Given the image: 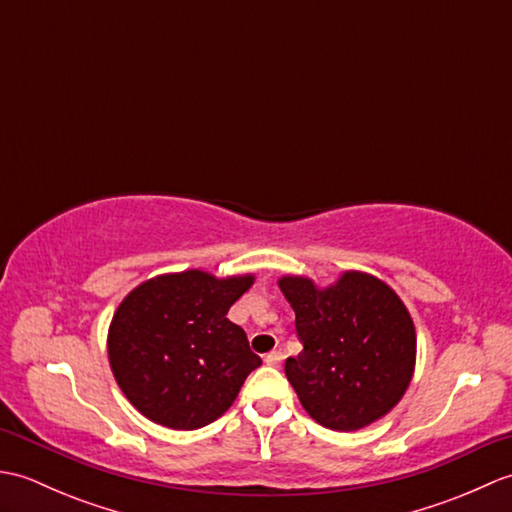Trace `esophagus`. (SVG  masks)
<instances>
[{"mask_svg": "<svg viewBox=\"0 0 512 512\" xmlns=\"http://www.w3.org/2000/svg\"><path fill=\"white\" fill-rule=\"evenodd\" d=\"M264 361H266L268 365H279L281 361H284V354H281L279 350H273V352H268V354L264 356Z\"/></svg>", "mask_w": 512, "mask_h": 512, "instance_id": "esophagus-1", "label": "esophagus"}]
</instances>
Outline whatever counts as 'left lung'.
I'll list each match as a JSON object with an SVG mask.
<instances>
[{"instance_id":"1","label":"left lung","mask_w":512,"mask_h":512,"mask_svg":"<svg viewBox=\"0 0 512 512\" xmlns=\"http://www.w3.org/2000/svg\"><path fill=\"white\" fill-rule=\"evenodd\" d=\"M279 288L303 345L286 358V376L310 418L356 431L394 409L416 365V328L396 292L358 270L328 288L290 275Z\"/></svg>"}]
</instances>
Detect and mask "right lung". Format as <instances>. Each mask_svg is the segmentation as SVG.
Masks as SVG:
<instances>
[{
	"label": "right lung",
	"mask_w": 512,
	"mask_h": 512,
	"mask_svg": "<svg viewBox=\"0 0 512 512\" xmlns=\"http://www.w3.org/2000/svg\"><path fill=\"white\" fill-rule=\"evenodd\" d=\"M253 281L184 270L149 279L123 299L107 354L118 387L145 418L193 431L233 405L246 376L262 365L246 332L226 319Z\"/></svg>",
	"instance_id": "obj_1"
}]
</instances>
